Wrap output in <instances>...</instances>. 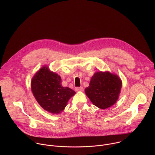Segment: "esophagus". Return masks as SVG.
Instances as JSON below:
<instances>
[{
  "label": "esophagus",
  "instance_id": "1",
  "mask_svg": "<svg viewBox=\"0 0 155 155\" xmlns=\"http://www.w3.org/2000/svg\"><path fill=\"white\" fill-rule=\"evenodd\" d=\"M75 90L76 91H83L84 88H83L82 86H80V87H76Z\"/></svg>",
  "mask_w": 155,
  "mask_h": 155
}]
</instances>
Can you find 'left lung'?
<instances>
[{
  "mask_svg": "<svg viewBox=\"0 0 155 155\" xmlns=\"http://www.w3.org/2000/svg\"><path fill=\"white\" fill-rule=\"evenodd\" d=\"M121 86V80L117 75L100 71L92 77L85 93L93 105L105 109L117 102Z\"/></svg>",
  "mask_w": 155,
  "mask_h": 155,
  "instance_id": "obj_1",
  "label": "left lung"
}]
</instances>
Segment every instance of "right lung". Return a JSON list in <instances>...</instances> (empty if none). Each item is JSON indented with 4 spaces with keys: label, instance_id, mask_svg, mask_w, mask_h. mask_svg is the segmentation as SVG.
<instances>
[{
    "label": "right lung",
    "instance_id": "right-lung-1",
    "mask_svg": "<svg viewBox=\"0 0 155 155\" xmlns=\"http://www.w3.org/2000/svg\"><path fill=\"white\" fill-rule=\"evenodd\" d=\"M33 94L40 105L51 114H59L66 107L75 92L61 85V78L57 74L43 67L34 76L31 81Z\"/></svg>",
    "mask_w": 155,
    "mask_h": 155
}]
</instances>
